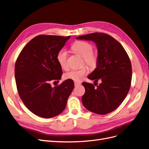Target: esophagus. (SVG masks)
Listing matches in <instances>:
<instances>
[{"mask_svg":"<svg viewBox=\"0 0 149 149\" xmlns=\"http://www.w3.org/2000/svg\"><path fill=\"white\" fill-rule=\"evenodd\" d=\"M74 84H75V86H80L81 83L79 82H74Z\"/></svg>","mask_w":149,"mask_h":149,"instance_id":"1","label":"esophagus"}]
</instances>
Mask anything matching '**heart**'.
Returning a JSON list of instances; mask_svg holds the SVG:
<instances>
[{
    "label": "heart",
    "instance_id": "1",
    "mask_svg": "<svg viewBox=\"0 0 149 149\" xmlns=\"http://www.w3.org/2000/svg\"><path fill=\"white\" fill-rule=\"evenodd\" d=\"M72 49L75 53L84 57V62L91 68H94L98 63L99 57L97 52L93 51V46L89 42L86 41H77L72 45ZM68 53L65 50H61L57 53V61L63 70L68 69ZM88 72L87 67L85 66L78 70H72L65 74V78L79 82L86 76Z\"/></svg>",
    "mask_w": 149,
    "mask_h": 149
}]
</instances>
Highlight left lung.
I'll return each mask as SVG.
<instances>
[{"mask_svg": "<svg viewBox=\"0 0 149 149\" xmlns=\"http://www.w3.org/2000/svg\"><path fill=\"white\" fill-rule=\"evenodd\" d=\"M92 40L96 44L99 61L88 79L101 83L97 87L83 82L86 92L82 96L84 106L89 111L100 115L116 110L124 101L130 87L132 65L123 46L112 36L95 32L76 38Z\"/></svg>", "mask_w": 149, "mask_h": 149, "instance_id": "8db88e82", "label": "left lung"}]
</instances>
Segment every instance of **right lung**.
<instances>
[{
  "label": "right lung",
  "mask_w": 149,
  "mask_h": 149,
  "mask_svg": "<svg viewBox=\"0 0 149 149\" xmlns=\"http://www.w3.org/2000/svg\"><path fill=\"white\" fill-rule=\"evenodd\" d=\"M70 37L36 36L24 47L16 61L15 79L19 95L30 111L40 117L52 118L62 113L74 88L70 79L54 87L50 85L52 80L61 79L62 68L57 55Z\"/></svg>",
  "instance_id": "1"
}]
</instances>
